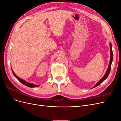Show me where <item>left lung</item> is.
Wrapping results in <instances>:
<instances>
[{
  "label": "left lung",
  "mask_w": 121,
  "mask_h": 121,
  "mask_svg": "<svg viewBox=\"0 0 121 121\" xmlns=\"http://www.w3.org/2000/svg\"><path fill=\"white\" fill-rule=\"evenodd\" d=\"M110 51H111V57H110V60H109V65L108 67V69L107 72H106V73L105 74V75H104V76L102 77V78L99 80V81H98L95 85L93 88L97 86H98L99 84H100L101 83L103 82L104 80L108 78V77L109 74V72L111 71V66H112V59H113V53H112V45L111 43H110Z\"/></svg>",
  "instance_id": "1"
}]
</instances>
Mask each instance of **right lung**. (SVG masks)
Masks as SVG:
<instances>
[{"instance_id": "obj_1", "label": "right lung", "mask_w": 121, "mask_h": 121, "mask_svg": "<svg viewBox=\"0 0 121 121\" xmlns=\"http://www.w3.org/2000/svg\"><path fill=\"white\" fill-rule=\"evenodd\" d=\"M12 72H13V74L14 76L15 77H16L18 80H19V81L20 82H21L22 83H23V84H24V85H26V86H28V87H31V88L36 87H37V86H39V85H35V84H32V83H28V82H27L26 81H24V80L21 79L19 77H17L15 74H14L13 71V69H12Z\"/></svg>"}]
</instances>
